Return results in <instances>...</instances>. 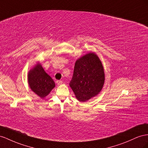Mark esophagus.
<instances>
[{"label": "esophagus", "instance_id": "34e87169", "mask_svg": "<svg viewBox=\"0 0 148 148\" xmlns=\"http://www.w3.org/2000/svg\"><path fill=\"white\" fill-rule=\"evenodd\" d=\"M62 83H63V82L62 80H57V85H62Z\"/></svg>", "mask_w": 148, "mask_h": 148}]
</instances>
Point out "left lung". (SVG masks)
<instances>
[{
    "instance_id": "1",
    "label": "left lung",
    "mask_w": 148,
    "mask_h": 148,
    "mask_svg": "<svg viewBox=\"0 0 148 148\" xmlns=\"http://www.w3.org/2000/svg\"><path fill=\"white\" fill-rule=\"evenodd\" d=\"M104 83L103 66L95 53H87L76 61L70 86L79 101L85 102L97 96Z\"/></svg>"
}]
</instances>
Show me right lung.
Instances as JSON below:
<instances>
[{
  "mask_svg": "<svg viewBox=\"0 0 148 148\" xmlns=\"http://www.w3.org/2000/svg\"><path fill=\"white\" fill-rule=\"evenodd\" d=\"M28 82L34 92L41 98H44L55 86L54 81L37 63L28 73Z\"/></svg>",
  "mask_w": 148,
  "mask_h": 148,
  "instance_id": "1",
  "label": "right lung"
}]
</instances>
